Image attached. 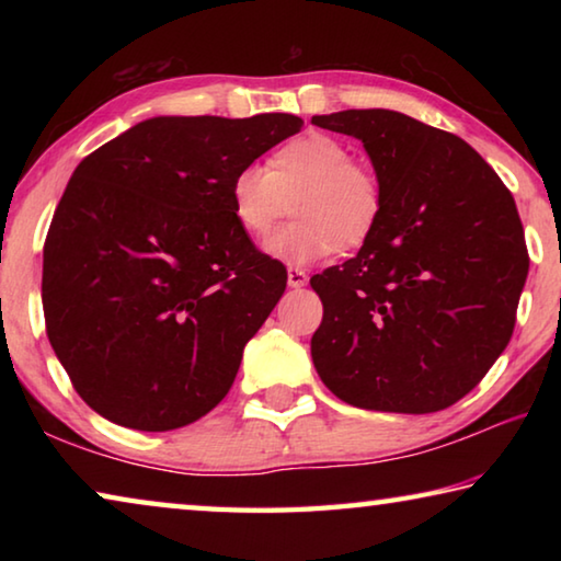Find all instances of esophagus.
I'll use <instances>...</instances> for the list:
<instances>
[{"instance_id": "1", "label": "esophagus", "mask_w": 561, "mask_h": 561, "mask_svg": "<svg viewBox=\"0 0 561 561\" xmlns=\"http://www.w3.org/2000/svg\"><path fill=\"white\" fill-rule=\"evenodd\" d=\"M287 282H289V287L291 289H301L304 284L309 282V274L304 272V270H297V267H291L289 272H287Z\"/></svg>"}]
</instances>
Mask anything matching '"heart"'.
Returning <instances> with one entry per match:
<instances>
[{"label":"heart","instance_id":"obj_1","mask_svg":"<svg viewBox=\"0 0 561 561\" xmlns=\"http://www.w3.org/2000/svg\"><path fill=\"white\" fill-rule=\"evenodd\" d=\"M297 220L264 244L270 257L309 264L341 250H356L376 232L383 193L354 150L327 133L294 138L272 156L270 168L242 165L230 180V207L240 230L264 240L282 217Z\"/></svg>","mask_w":561,"mask_h":561}]
</instances>
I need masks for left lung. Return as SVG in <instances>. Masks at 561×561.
<instances>
[{
  "instance_id": "8db88e82",
  "label": "left lung",
  "mask_w": 561,
  "mask_h": 561,
  "mask_svg": "<svg viewBox=\"0 0 561 561\" xmlns=\"http://www.w3.org/2000/svg\"><path fill=\"white\" fill-rule=\"evenodd\" d=\"M364 144L383 193L356 257L311 277L321 381L348 405L435 413L510 344L529 257L510 190L462 138L386 108L314 116Z\"/></svg>"
}]
</instances>
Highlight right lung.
Listing matches in <instances>:
<instances>
[{
    "instance_id": "right-lung-1",
    "label": "right lung",
    "mask_w": 561,
    "mask_h": 561,
    "mask_svg": "<svg viewBox=\"0 0 561 561\" xmlns=\"http://www.w3.org/2000/svg\"><path fill=\"white\" fill-rule=\"evenodd\" d=\"M304 121L156 116L73 170L44 244L56 358L83 401L133 431H175L230 391L287 287L230 207V180Z\"/></svg>"
}]
</instances>
